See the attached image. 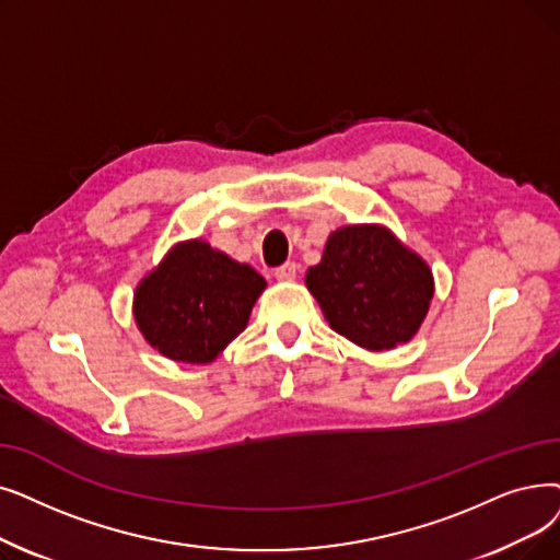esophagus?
<instances>
[{"label":"esophagus","instance_id":"34e87169","mask_svg":"<svg viewBox=\"0 0 560 560\" xmlns=\"http://www.w3.org/2000/svg\"><path fill=\"white\" fill-rule=\"evenodd\" d=\"M275 277L279 279V281H293L295 277H298V265L295 262H283L281 267H277L275 270Z\"/></svg>","mask_w":560,"mask_h":560}]
</instances>
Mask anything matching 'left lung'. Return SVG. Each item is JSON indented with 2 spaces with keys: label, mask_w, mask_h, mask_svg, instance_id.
<instances>
[{
  "label": "left lung",
  "mask_w": 560,
  "mask_h": 560,
  "mask_svg": "<svg viewBox=\"0 0 560 560\" xmlns=\"http://www.w3.org/2000/svg\"><path fill=\"white\" fill-rule=\"evenodd\" d=\"M306 288L334 331L375 352L407 343L434 295L428 262L377 224L334 231Z\"/></svg>",
  "instance_id": "obj_1"
}]
</instances>
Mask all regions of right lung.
<instances>
[{
	"label": "right lung",
	"instance_id": "add662e5",
	"mask_svg": "<svg viewBox=\"0 0 560 560\" xmlns=\"http://www.w3.org/2000/svg\"><path fill=\"white\" fill-rule=\"evenodd\" d=\"M265 285L254 267L208 242H178L137 285L135 323L166 359L210 363L245 331Z\"/></svg>",
	"mask_w": 560,
	"mask_h": 560
}]
</instances>
